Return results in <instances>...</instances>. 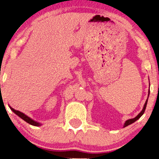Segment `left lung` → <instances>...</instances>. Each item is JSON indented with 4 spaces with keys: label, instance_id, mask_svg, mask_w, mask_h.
<instances>
[{
    "label": "left lung",
    "instance_id": "1",
    "mask_svg": "<svg viewBox=\"0 0 159 159\" xmlns=\"http://www.w3.org/2000/svg\"><path fill=\"white\" fill-rule=\"evenodd\" d=\"M149 94H150V90L148 91V99H146V101H145V105H144V106H143V110H142V111L140 112V113H139L138 115H137L136 117L135 118H131V119H129V120H126V122L124 123V127H126V126H129V125H130V124H133V123L134 122H135L137 120H138L139 118L141 117L143 115V113H145V108H146V106H147V103H148V97H149Z\"/></svg>",
    "mask_w": 159,
    "mask_h": 159
}]
</instances>
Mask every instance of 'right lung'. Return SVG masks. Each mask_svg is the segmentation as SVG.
<instances>
[{
	"mask_svg": "<svg viewBox=\"0 0 159 159\" xmlns=\"http://www.w3.org/2000/svg\"><path fill=\"white\" fill-rule=\"evenodd\" d=\"M9 107H10V109L11 110V111H13L14 113L16 114V115H17L19 117H20L21 118H22V119L24 120L25 121H26L27 123H28V124H31V125L35 126H40L42 125L41 123H39V122L35 121V120H33L31 118L28 117V116H27V115H25V113H22V112H20V111H16V110H14V108H12V107H10V106H9Z\"/></svg>",
	"mask_w": 159,
	"mask_h": 159,
	"instance_id": "obj_1",
	"label": "right lung"
}]
</instances>
